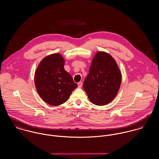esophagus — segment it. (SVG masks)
<instances>
[{
    "label": "esophagus",
    "instance_id": "1",
    "mask_svg": "<svg viewBox=\"0 0 159 159\" xmlns=\"http://www.w3.org/2000/svg\"><path fill=\"white\" fill-rule=\"evenodd\" d=\"M77 85H78V87H79V88H81L82 86V83L81 82H79V83L77 84Z\"/></svg>",
    "mask_w": 159,
    "mask_h": 159
}]
</instances>
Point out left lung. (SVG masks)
<instances>
[{
	"label": "left lung",
	"instance_id": "obj_1",
	"mask_svg": "<svg viewBox=\"0 0 159 159\" xmlns=\"http://www.w3.org/2000/svg\"><path fill=\"white\" fill-rule=\"evenodd\" d=\"M122 82V74L110 54L98 51L93 59L83 87L94 105L108 104L117 96Z\"/></svg>",
	"mask_w": 159,
	"mask_h": 159
}]
</instances>
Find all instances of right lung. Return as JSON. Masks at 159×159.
Here are the masks:
<instances>
[{
	"mask_svg": "<svg viewBox=\"0 0 159 159\" xmlns=\"http://www.w3.org/2000/svg\"><path fill=\"white\" fill-rule=\"evenodd\" d=\"M61 54L47 56L39 64L34 76L37 91L42 99L52 106L64 103L77 87L72 76L64 69Z\"/></svg>",
	"mask_w": 159,
	"mask_h": 159,
	"instance_id": "obj_1",
	"label": "right lung"
}]
</instances>
